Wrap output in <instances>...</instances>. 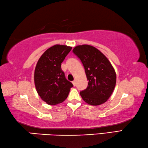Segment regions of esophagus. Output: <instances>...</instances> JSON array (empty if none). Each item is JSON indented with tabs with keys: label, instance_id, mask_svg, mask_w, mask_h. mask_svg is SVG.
<instances>
[{
	"label": "esophagus",
	"instance_id": "obj_1",
	"mask_svg": "<svg viewBox=\"0 0 148 148\" xmlns=\"http://www.w3.org/2000/svg\"><path fill=\"white\" fill-rule=\"evenodd\" d=\"M72 84H73L74 86H76V80H74L72 82Z\"/></svg>",
	"mask_w": 148,
	"mask_h": 148
}]
</instances>
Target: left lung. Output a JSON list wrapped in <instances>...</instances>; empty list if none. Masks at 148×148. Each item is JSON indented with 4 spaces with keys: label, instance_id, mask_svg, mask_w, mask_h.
I'll return each mask as SVG.
<instances>
[{
    "label": "left lung",
    "instance_id": "obj_1",
    "mask_svg": "<svg viewBox=\"0 0 148 148\" xmlns=\"http://www.w3.org/2000/svg\"><path fill=\"white\" fill-rule=\"evenodd\" d=\"M72 51L82 62L88 80L87 88L79 92L81 97L89 105L104 103L116 85L114 68L103 54L93 46L78 45Z\"/></svg>",
    "mask_w": 148,
    "mask_h": 148
}]
</instances>
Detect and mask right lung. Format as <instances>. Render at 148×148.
<instances>
[{
  "label": "right lung",
  "instance_id": "add662e5",
  "mask_svg": "<svg viewBox=\"0 0 148 148\" xmlns=\"http://www.w3.org/2000/svg\"><path fill=\"white\" fill-rule=\"evenodd\" d=\"M72 47L55 45L49 48L39 58L34 72L37 92L48 105H55L66 99L73 86L65 78L61 63Z\"/></svg>",
  "mask_w": 148,
  "mask_h": 148
}]
</instances>
